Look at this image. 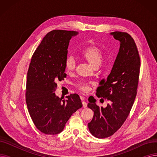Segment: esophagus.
<instances>
[{"instance_id": "1", "label": "esophagus", "mask_w": 157, "mask_h": 157, "mask_svg": "<svg viewBox=\"0 0 157 157\" xmlns=\"http://www.w3.org/2000/svg\"><path fill=\"white\" fill-rule=\"evenodd\" d=\"M81 100H82V104H83V108H86V107H87V103L84 101V98L81 97Z\"/></svg>"}]
</instances>
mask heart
<instances>
[{
  "instance_id": "obj_1",
  "label": "heart",
  "mask_w": 157,
  "mask_h": 157,
  "mask_svg": "<svg viewBox=\"0 0 157 157\" xmlns=\"http://www.w3.org/2000/svg\"><path fill=\"white\" fill-rule=\"evenodd\" d=\"M84 59L91 65L94 68L98 67L102 62V53L101 49L94 44L89 45L84 49L82 53ZM65 68L67 72H73L76 67V60L75 57L69 55L65 58ZM76 87L81 91L87 92L90 90V85L86 81H81L75 85Z\"/></svg>"
}]
</instances>
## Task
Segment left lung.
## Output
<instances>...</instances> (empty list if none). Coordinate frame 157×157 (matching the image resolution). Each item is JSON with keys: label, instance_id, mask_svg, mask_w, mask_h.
Here are the masks:
<instances>
[{"label": "left lung", "instance_id": "8db88e82", "mask_svg": "<svg viewBox=\"0 0 157 157\" xmlns=\"http://www.w3.org/2000/svg\"><path fill=\"white\" fill-rule=\"evenodd\" d=\"M120 42L118 54L111 73L102 79L97 89L96 95L109 103L100 108L95 100L89 101L88 108L94 113L88 123L89 130L97 138L103 139L113 135L127 118L137 94L140 72V57L134 39L127 32H111Z\"/></svg>", "mask_w": 157, "mask_h": 157}]
</instances>
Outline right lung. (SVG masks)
Segmentation results:
<instances>
[{
	"label": "right lung",
	"instance_id": "add662e5",
	"mask_svg": "<svg viewBox=\"0 0 157 157\" xmlns=\"http://www.w3.org/2000/svg\"><path fill=\"white\" fill-rule=\"evenodd\" d=\"M76 31L54 30L48 32L33 54L27 72L26 103L35 126L43 133L55 135L63 130L71 115L82 105L79 95L65 99L56 97V81L63 80L64 62L69 40Z\"/></svg>",
	"mask_w": 157,
	"mask_h": 157
}]
</instances>
